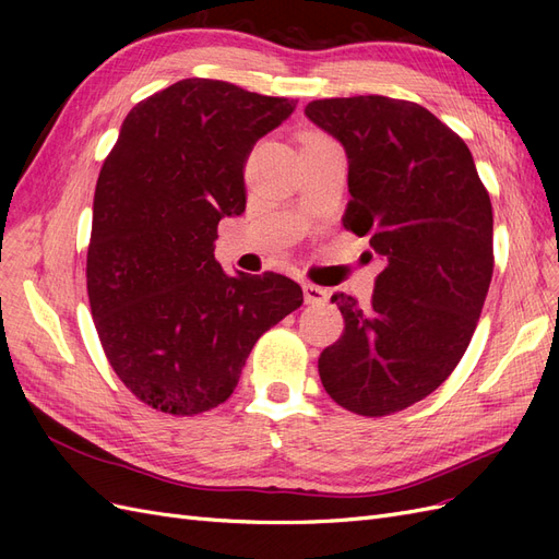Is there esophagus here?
Listing matches in <instances>:
<instances>
[{
    "label": "esophagus",
    "mask_w": 559,
    "mask_h": 559,
    "mask_svg": "<svg viewBox=\"0 0 559 559\" xmlns=\"http://www.w3.org/2000/svg\"><path fill=\"white\" fill-rule=\"evenodd\" d=\"M302 294H306V302H312V306H324L329 300V292L324 286H317V284H302Z\"/></svg>",
    "instance_id": "34e87169"
}]
</instances>
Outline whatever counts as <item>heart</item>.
Returning <instances> with one entry per match:
<instances>
[{
    "mask_svg": "<svg viewBox=\"0 0 559 559\" xmlns=\"http://www.w3.org/2000/svg\"><path fill=\"white\" fill-rule=\"evenodd\" d=\"M308 138H310V134H308Z\"/></svg>",
    "mask_w": 559,
    "mask_h": 559,
    "instance_id": "obj_1",
    "label": "heart"
}]
</instances>
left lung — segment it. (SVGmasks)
<instances>
[{
    "instance_id": "8db88e82",
    "label": "left lung",
    "mask_w": 559,
    "mask_h": 559,
    "mask_svg": "<svg viewBox=\"0 0 559 559\" xmlns=\"http://www.w3.org/2000/svg\"><path fill=\"white\" fill-rule=\"evenodd\" d=\"M306 116L345 146L343 226L384 259L368 306L331 298L345 331L321 352L319 378L343 408L392 415L464 357L492 282V202L460 134L408 99H314Z\"/></svg>"
}]
</instances>
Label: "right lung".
<instances>
[{"mask_svg": "<svg viewBox=\"0 0 559 559\" xmlns=\"http://www.w3.org/2000/svg\"><path fill=\"white\" fill-rule=\"evenodd\" d=\"M296 99L183 79L132 107L99 170L88 300L114 373L142 403L189 417L238 386L259 337L302 302L277 273L228 275L216 226L247 205L245 163Z\"/></svg>", "mask_w": 559, "mask_h": 559, "instance_id": "right-lung-1", "label": "right lung"}]
</instances>
